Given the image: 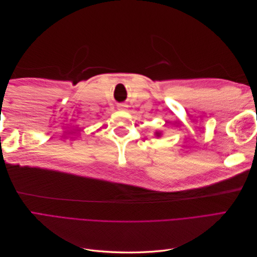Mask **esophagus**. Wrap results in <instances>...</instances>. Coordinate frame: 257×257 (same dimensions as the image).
Instances as JSON below:
<instances>
[{"label":"esophagus","mask_w":257,"mask_h":257,"mask_svg":"<svg viewBox=\"0 0 257 257\" xmlns=\"http://www.w3.org/2000/svg\"><path fill=\"white\" fill-rule=\"evenodd\" d=\"M118 109L119 110H125L126 109V105L125 104H119L118 105Z\"/></svg>","instance_id":"34e87169"}]
</instances>
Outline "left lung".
<instances>
[{
  "mask_svg": "<svg viewBox=\"0 0 257 257\" xmlns=\"http://www.w3.org/2000/svg\"><path fill=\"white\" fill-rule=\"evenodd\" d=\"M154 135H155V137H161L162 136V132L161 131H155Z\"/></svg>",
  "mask_w": 257,
  "mask_h": 257,
  "instance_id": "8db88e82",
  "label": "left lung"
}]
</instances>
